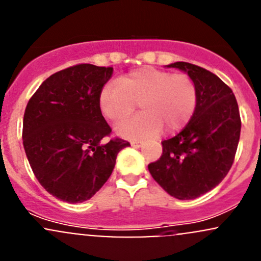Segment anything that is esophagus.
<instances>
[{
  "label": "esophagus",
  "mask_w": 261,
  "mask_h": 261,
  "mask_svg": "<svg viewBox=\"0 0 261 261\" xmlns=\"http://www.w3.org/2000/svg\"><path fill=\"white\" fill-rule=\"evenodd\" d=\"M131 146L141 147L142 146V141H139V140H134V141H131Z\"/></svg>",
  "instance_id": "obj_1"
}]
</instances>
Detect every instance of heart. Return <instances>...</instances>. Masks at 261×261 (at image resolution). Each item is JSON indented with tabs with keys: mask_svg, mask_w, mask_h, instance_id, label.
<instances>
[{
	"mask_svg": "<svg viewBox=\"0 0 261 261\" xmlns=\"http://www.w3.org/2000/svg\"><path fill=\"white\" fill-rule=\"evenodd\" d=\"M139 103L141 114L115 127L126 139H144L175 134L193 119L197 106V87L186 73H172L153 67L128 72L117 84H106L98 94V108L106 119L120 121Z\"/></svg>",
	"mask_w": 261,
	"mask_h": 261,
	"instance_id": "1",
	"label": "heart"
}]
</instances>
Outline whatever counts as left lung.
Listing matches in <instances>:
<instances>
[{"mask_svg":"<svg viewBox=\"0 0 261 261\" xmlns=\"http://www.w3.org/2000/svg\"><path fill=\"white\" fill-rule=\"evenodd\" d=\"M167 67L193 79L197 106L181 133L161 142L163 155L149 164V171L169 195L196 199L218 186L234 163L241 128L239 108L231 89L215 73L189 62Z\"/></svg>","mask_w":261,"mask_h":261,"instance_id":"8db88e82","label":"left lung"}]
</instances>
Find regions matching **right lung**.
<instances>
[{
  "label": "right lung",
  "mask_w": 261,
  "mask_h": 261,
  "mask_svg": "<svg viewBox=\"0 0 261 261\" xmlns=\"http://www.w3.org/2000/svg\"><path fill=\"white\" fill-rule=\"evenodd\" d=\"M112 67L80 64L54 73L30 98L22 139L30 166L47 193L75 204L92 197L112 174L116 156L130 146L111 134L98 108Z\"/></svg>",
  "instance_id": "1"
}]
</instances>
